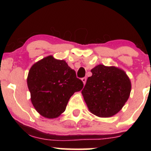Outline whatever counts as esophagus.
<instances>
[{"label": "esophagus", "instance_id": "1", "mask_svg": "<svg viewBox=\"0 0 151 151\" xmlns=\"http://www.w3.org/2000/svg\"><path fill=\"white\" fill-rule=\"evenodd\" d=\"M81 81H83V83H84V84H86V77H83L81 78Z\"/></svg>", "mask_w": 151, "mask_h": 151}]
</instances>
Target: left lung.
I'll return each mask as SVG.
<instances>
[{
    "instance_id": "obj_1",
    "label": "left lung",
    "mask_w": 151,
    "mask_h": 151,
    "mask_svg": "<svg viewBox=\"0 0 151 151\" xmlns=\"http://www.w3.org/2000/svg\"><path fill=\"white\" fill-rule=\"evenodd\" d=\"M81 91L91 113L99 117L115 115L127 101L131 93L129 78L123 70L115 67L99 65L91 70Z\"/></svg>"
}]
</instances>
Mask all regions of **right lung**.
I'll return each mask as SVG.
<instances>
[{
	"label": "right lung",
	"instance_id": "right-lung-1",
	"mask_svg": "<svg viewBox=\"0 0 151 151\" xmlns=\"http://www.w3.org/2000/svg\"><path fill=\"white\" fill-rule=\"evenodd\" d=\"M27 82L35 109L48 119L63 113L71 96L84 86L75 71L65 61L58 60L52 56L32 65Z\"/></svg>",
	"mask_w": 151,
	"mask_h": 151
}]
</instances>
